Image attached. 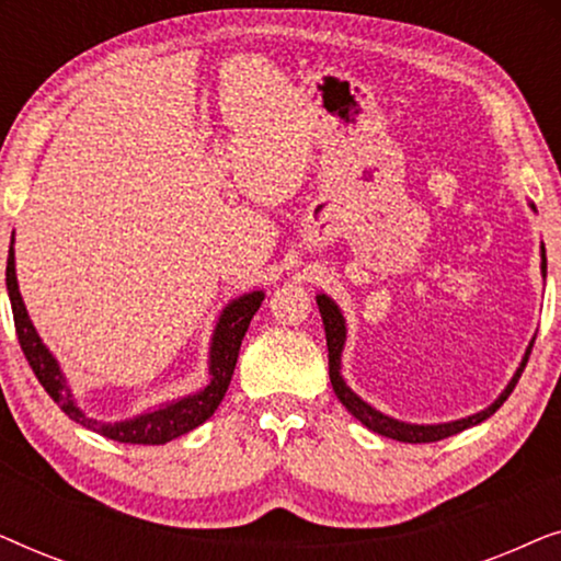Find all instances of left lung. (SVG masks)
I'll return each mask as SVG.
<instances>
[{
	"mask_svg": "<svg viewBox=\"0 0 561 561\" xmlns=\"http://www.w3.org/2000/svg\"><path fill=\"white\" fill-rule=\"evenodd\" d=\"M528 206H531V209L536 211L534 204H528ZM541 275H547V250H543V244H541ZM317 306H319L321 321H324L327 350H329V380H332V388H334L336 398H340L344 409H347L352 416L359 421V424L370 428V432L380 434V436H388V439H396V442H409V444H426V442L447 439V436H455L459 432H465V428L478 426L485 419L493 416V413L505 403V398L513 393V388H516V382L520 378V373H524V367L528 363V355H531L534 340H536V336H534V340L528 342L526 355H524V359H520L518 370L513 373L508 386H505L503 393L497 396L495 401L488 405V409L472 413V416L447 421V424H409V421H398L393 416H388V413L373 409L370 403L363 401V398H359L355 390H352L347 382H344V378H342V350H344V342H347V321H344L340 306H336L327 294L317 296Z\"/></svg>",
	"mask_w": 561,
	"mask_h": 561,
	"instance_id": "1",
	"label": "left lung"
}]
</instances>
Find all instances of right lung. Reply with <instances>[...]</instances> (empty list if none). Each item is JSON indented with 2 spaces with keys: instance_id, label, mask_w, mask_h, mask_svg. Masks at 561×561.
<instances>
[{
  "instance_id": "obj_1",
  "label": "right lung",
  "mask_w": 561,
  "mask_h": 561,
  "mask_svg": "<svg viewBox=\"0 0 561 561\" xmlns=\"http://www.w3.org/2000/svg\"><path fill=\"white\" fill-rule=\"evenodd\" d=\"M7 294H10L14 329H18L20 347L25 352L30 367H33L35 378L41 386L48 390V396L60 405V411L76 424L91 428V432L106 436V439L122 442V444H165L175 439V436L194 432L202 426L206 419L214 416L219 409L221 398H225L229 380H232L237 355H240L242 336L248 332L252 317L263 304V290H250L229 301L221 309L217 327H214L211 344H209V382L196 393H188L175 401L152 405V409L137 413L133 419L122 421H102L89 416L76 401L71 386H68L64 370H60L58 359L53 352L45 347L41 334L30 321V313L22 301L20 286H18V271H14V232L10 244V257H7Z\"/></svg>"
}]
</instances>
